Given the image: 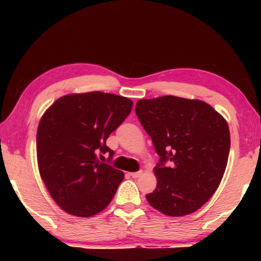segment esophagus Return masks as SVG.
I'll return each instance as SVG.
<instances>
[{
	"label": "esophagus",
	"mask_w": 261,
	"mask_h": 261,
	"mask_svg": "<svg viewBox=\"0 0 261 261\" xmlns=\"http://www.w3.org/2000/svg\"><path fill=\"white\" fill-rule=\"evenodd\" d=\"M141 174H142V172H133L130 173V176H133V178H139Z\"/></svg>",
	"instance_id": "obj_1"
}]
</instances>
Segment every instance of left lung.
Returning a JSON list of instances; mask_svg holds the SVG:
<instances>
[{
	"label": "left lung",
	"instance_id": "1",
	"mask_svg": "<svg viewBox=\"0 0 261 261\" xmlns=\"http://www.w3.org/2000/svg\"><path fill=\"white\" fill-rule=\"evenodd\" d=\"M136 115L160 155L157 187L146 195L152 207L179 217L193 214L215 194L228 161L227 121L210 104L166 95L141 99ZM169 160L170 167L164 166Z\"/></svg>",
	"mask_w": 261,
	"mask_h": 261
}]
</instances>
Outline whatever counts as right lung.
Segmentation results:
<instances>
[{
    "label": "right lung",
    "mask_w": 261,
    "mask_h": 261,
    "mask_svg": "<svg viewBox=\"0 0 261 261\" xmlns=\"http://www.w3.org/2000/svg\"><path fill=\"white\" fill-rule=\"evenodd\" d=\"M133 104L121 95L89 92L64 95L44 113L37 133L39 172L54 201L67 214L91 217L113 200L124 173L100 163L97 154L108 152L112 160L107 139Z\"/></svg>",
    "instance_id": "1"
}]
</instances>
